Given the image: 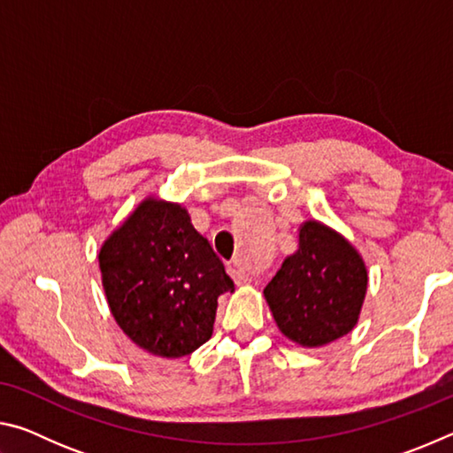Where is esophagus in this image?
<instances>
[{
    "label": "esophagus",
    "instance_id": "esophagus-1",
    "mask_svg": "<svg viewBox=\"0 0 453 453\" xmlns=\"http://www.w3.org/2000/svg\"><path fill=\"white\" fill-rule=\"evenodd\" d=\"M227 273L232 275V278H234L235 286H250V283H251V278H250V275L245 273V272H242L240 267H237V265H229V267H227Z\"/></svg>",
    "mask_w": 453,
    "mask_h": 453
}]
</instances>
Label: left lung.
<instances>
[{
  "label": "left lung",
  "instance_id": "left-lung-1",
  "mask_svg": "<svg viewBox=\"0 0 453 453\" xmlns=\"http://www.w3.org/2000/svg\"><path fill=\"white\" fill-rule=\"evenodd\" d=\"M367 291L359 251L318 219L300 226L297 250L264 289L280 332L302 348H321L357 326Z\"/></svg>",
  "mask_w": 453,
  "mask_h": 453
}]
</instances>
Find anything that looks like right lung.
Listing matches in <instances>:
<instances>
[{
    "instance_id": "obj_1",
    "label": "right lung",
    "mask_w": 453,
    "mask_h": 453,
    "mask_svg": "<svg viewBox=\"0 0 453 453\" xmlns=\"http://www.w3.org/2000/svg\"><path fill=\"white\" fill-rule=\"evenodd\" d=\"M105 300L129 340L175 359L213 334L218 297L234 291L221 259L181 203L148 196L97 254Z\"/></svg>"
}]
</instances>
